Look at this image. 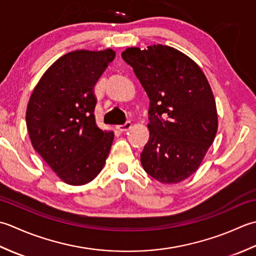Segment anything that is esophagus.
<instances>
[{
	"mask_svg": "<svg viewBox=\"0 0 256 256\" xmlns=\"http://www.w3.org/2000/svg\"><path fill=\"white\" fill-rule=\"evenodd\" d=\"M130 128H132V122H126L124 124H118V126H117V129L122 132H127V130H129Z\"/></svg>",
	"mask_w": 256,
	"mask_h": 256,
	"instance_id": "esophagus-1",
	"label": "esophagus"
}]
</instances>
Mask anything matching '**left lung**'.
Here are the masks:
<instances>
[{"label":"left lung","instance_id":"8db88e82","mask_svg":"<svg viewBox=\"0 0 256 256\" xmlns=\"http://www.w3.org/2000/svg\"><path fill=\"white\" fill-rule=\"evenodd\" d=\"M122 60L149 97L150 137L140 158L162 184L194 174L216 138L218 114L211 87L190 57L166 45L127 48Z\"/></svg>","mask_w":256,"mask_h":256}]
</instances>
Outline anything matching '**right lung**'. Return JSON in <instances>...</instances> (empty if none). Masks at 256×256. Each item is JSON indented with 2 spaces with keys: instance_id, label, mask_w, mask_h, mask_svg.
<instances>
[{
  "instance_id": "add662e5",
  "label": "right lung",
  "mask_w": 256,
  "mask_h": 256,
  "mask_svg": "<svg viewBox=\"0 0 256 256\" xmlns=\"http://www.w3.org/2000/svg\"><path fill=\"white\" fill-rule=\"evenodd\" d=\"M114 55L108 48L62 56L42 76L30 98L26 126L30 142L68 184L95 179L110 151L114 132L97 127L94 86Z\"/></svg>"
}]
</instances>
